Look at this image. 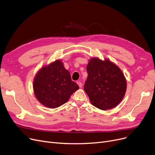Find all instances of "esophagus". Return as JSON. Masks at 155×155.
I'll use <instances>...</instances> for the list:
<instances>
[{
    "label": "esophagus",
    "instance_id": "34e87169",
    "mask_svg": "<svg viewBox=\"0 0 155 155\" xmlns=\"http://www.w3.org/2000/svg\"><path fill=\"white\" fill-rule=\"evenodd\" d=\"M77 84L78 85L79 87H80V88H81V87H82V82H77Z\"/></svg>",
    "mask_w": 155,
    "mask_h": 155
}]
</instances>
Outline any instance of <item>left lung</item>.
I'll return each instance as SVG.
<instances>
[{"label": "left lung", "instance_id": "8db88e82", "mask_svg": "<svg viewBox=\"0 0 155 155\" xmlns=\"http://www.w3.org/2000/svg\"><path fill=\"white\" fill-rule=\"evenodd\" d=\"M88 77L84 91L93 106L103 110L117 106L125 96L127 82L124 73L109 59L97 58L89 60L87 66Z\"/></svg>", "mask_w": 155, "mask_h": 155}]
</instances>
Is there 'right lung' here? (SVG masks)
Masks as SVG:
<instances>
[{"mask_svg":"<svg viewBox=\"0 0 155 155\" xmlns=\"http://www.w3.org/2000/svg\"><path fill=\"white\" fill-rule=\"evenodd\" d=\"M33 84L37 100L50 108L66 103L71 94L79 89L60 60L43 66L37 73Z\"/></svg>","mask_w":155,"mask_h":155,"instance_id":"1","label":"right lung"}]
</instances>
